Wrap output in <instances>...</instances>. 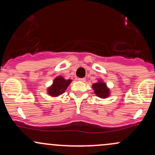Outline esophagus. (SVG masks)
Segmentation results:
<instances>
[{
  "label": "esophagus",
  "mask_w": 155,
  "mask_h": 155,
  "mask_svg": "<svg viewBox=\"0 0 155 155\" xmlns=\"http://www.w3.org/2000/svg\"><path fill=\"white\" fill-rule=\"evenodd\" d=\"M78 80H79V81H83L84 82V81H85L86 79H85V78H79V79H78Z\"/></svg>",
  "instance_id": "esophagus-1"
}]
</instances>
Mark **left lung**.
Returning <instances> with one entry per match:
<instances>
[{
	"mask_svg": "<svg viewBox=\"0 0 155 155\" xmlns=\"http://www.w3.org/2000/svg\"><path fill=\"white\" fill-rule=\"evenodd\" d=\"M92 88L95 90V95L101 97V98L107 97L109 95V90L106 87V84L101 81L99 82L92 84Z\"/></svg>",
	"mask_w": 155,
	"mask_h": 155,
	"instance_id": "8db88e82",
	"label": "left lung"
}]
</instances>
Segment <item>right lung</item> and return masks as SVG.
I'll list each match as a JSON object with an SVG mask.
<instances>
[{"label":"right lung","mask_w":155,"mask_h":155,"mask_svg":"<svg viewBox=\"0 0 155 155\" xmlns=\"http://www.w3.org/2000/svg\"><path fill=\"white\" fill-rule=\"evenodd\" d=\"M71 82V79L65 80L62 76H58L54 80L53 84L48 89V94L53 97L62 95L66 90Z\"/></svg>","instance_id":"obj_1"}]
</instances>
